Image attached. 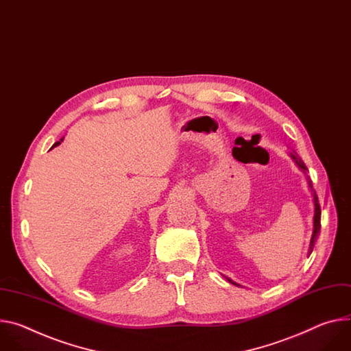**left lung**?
I'll use <instances>...</instances> for the list:
<instances>
[{"instance_id": "obj_1", "label": "left lung", "mask_w": 351, "mask_h": 351, "mask_svg": "<svg viewBox=\"0 0 351 351\" xmlns=\"http://www.w3.org/2000/svg\"><path fill=\"white\" fill-rule=\"evenodd\" d=\"M291 158L294 159V162L297 164V167H298L304 173H306L308 168L305 167V164L301 161V159L298 158V155H297L295 152H291ZM306 180H308V186H309L311 192H312V196H313V206H315V214H313V231H312V238H311L309 249H308V256H309V254H311V253H312V250H313V246H315V241H316V238H317V234H319V231H321V206H319V200H317L316 192L313 190L312 182L309 180V178H308V176H306ZM227 280H228L231 284H234V285H238V287H239V284H238V282H235V281H232L231 278H228V277H227Z\"/></svg>"}]
</instances>
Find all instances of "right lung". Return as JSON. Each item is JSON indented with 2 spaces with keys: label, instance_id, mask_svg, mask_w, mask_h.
<instances>
[{
  "label": "right lung",
  "instance_id": "1",
  "mask_svg": "<svg viewBox=\"0 0 351 351\" xmlns=\"http://www.w3.org/2000/svg\"><path fill=\"white\" fill-rule=\"evenodd\" d=\"M61 141H62V138H61V140H60V141H57V143H54V145H53V147H51V148H54V147H57V145H60V144H61Z\"/></svg>",
  "mask_w": 351,
  "mask_h": 351
}]
</instances>
